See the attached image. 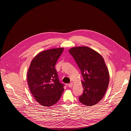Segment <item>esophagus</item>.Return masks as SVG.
<instances>
[{"label":"esophagus","mask_w":131,"mask_h":131,"mask_svg":"<svg viewBox=\"0 0 131 131\" xmlns=\"http://www.w3.org/2000/svg\"><path fill=\"white\" fill-rule=\"evenodd\" d=\"M73 83L71 82V83H70L69 84L68 86L69 87H72V86H73Z\"/></svg>","instance_id":"34e87169"}]
</instances>
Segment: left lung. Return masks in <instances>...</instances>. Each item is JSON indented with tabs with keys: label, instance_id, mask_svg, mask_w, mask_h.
<instances>
[{
	"label": "left lung",
	"instance_id": "obj_1",
	"mask_svg": "<svg viewBox=\"0 0 131 131\" xmlns=\"http://www.w3.org/2000/svg\"><path fill=\"white\" fill-rule=\"evenodd\" d=\"M79 68L83 80V94L79 100L85 106L97 104L104 96L110 81V75L103 57L98 52L86 46L69 50Z\"/></svg>",
	"mask_w": 131,
	"mask_h": 131
}]
</instances>
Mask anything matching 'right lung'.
I'll use <instances>...</instances> for the list:
<instances>
[{
	"mask_svg": "<svg viewBox=\"0 0 131 131\" xmlns=\"http://www.w3.org/2000/svg\"><path fill=\"white\" fill-rule=\"evenodd\" d=\"M64 48H54L39 53L31 61L27 80L31 94L42 106L54 105L64 90L60 82L55 65Z\"/></svg>",
	"mask_w": 131,
	"mask_h": 131,
	"instance_id": "add662e5",
	"label": "right lung"
}]
</instances>
